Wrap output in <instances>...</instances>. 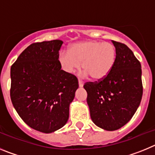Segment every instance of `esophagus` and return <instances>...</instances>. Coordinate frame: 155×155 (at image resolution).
Wrapping results in <instances>:
<instances>
[{
    "label": "esophagus",
    "instance_id": "34e87169",
    "mask_svg": "<svg viewBox=\"0 0 155 155\" xmlns=\"http://www.w3.org/2000/svg\"><path fill=\"white\" fill-rule=\"evenodd\" d=\"M78 84H79V87H83V85H84V83H83L81 80H78Z\"/></svg>",
    "mask_w": 155,
    "mask_h": 155
}]
</instances>
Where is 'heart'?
Here are the masks:
<instances>
[{
    "instance_id": "obj_1",
    "label": "heart",
    "mask_w": 155,
    "mask_h": 155,
    "mask_svg": "<svg viewBox=\"0 0 155 155\" xmlns=\"http://www.w3.org/2000/svg\"><path fill=\"white\" fill-rule=\"evenodd\" d=\"M58 60L62 69L68 74L78 71L82 62L84 76L89 75L93 81H101L113 70L116 60V50L109 42L82 41L71 46L69 52H61Z\"/></svg>"
}]
</instances>
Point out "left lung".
<instances>
[{"label": "left lung", "mask_w": 155, "mask_h": 155, "mask_svg": "<svg viewBox=\"0 0 155 155\" xmlns=\"http://www.w3.org/2000/svg\"><path fill=\"white\" fill-rule=\"evenodd\" d=\"M112 42L116 50L113 70L103 80L84 85L91 120L108 131L116 130L131 120L143 94L140 63L128 46Z\"/></svg>", "instance_id": "left-lung-1"}]
</instances>
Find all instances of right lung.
<instances>
[{"mask_svg": "<svg viewBox=\"0 0 155 155\" xmlns=\"http://www.w3.org/2000/svg\"><path fill=\"white\" fill-rule=\"evenodd\" d=\"M63 41L32 43L11 68L10 95L14 108L31 128L50 134L64 127L78 88L74 75L61 70Z\"/></svg>", "mask_w": 155, "mask_h": 155, "instance_id": "right-lung-1", "label": "right lung"}]
</instances>
